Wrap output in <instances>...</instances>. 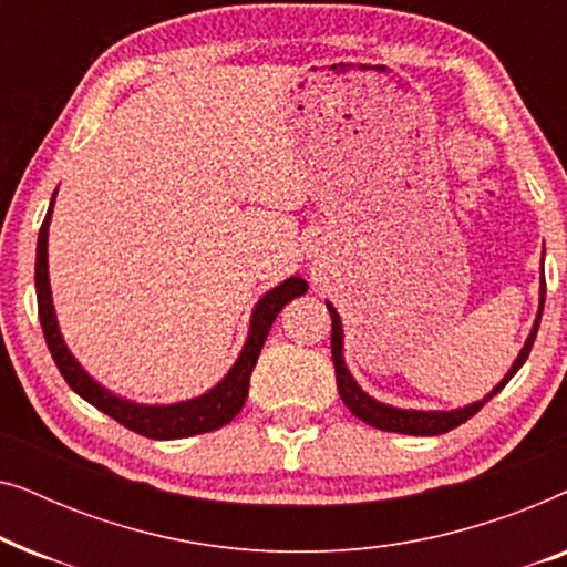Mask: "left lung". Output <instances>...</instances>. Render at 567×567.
I'll use <instances>...</instances> for the list:
<instances>
[{
  "instance_id": "obj_1",
  "label": "left lung",
  "mask_w": 567,
  "mask_h": 567,
  "mask_svg": "<svg viewBox=\"0 0 567 567\" xmlns=\"http://www.w3.org/2000/svg\"><path fill=\"white\" fill-rule=\"evenodd\" d=\"M542 260H545V255H542ZM545 270H542V286H539V309H537V320L532 324V332L529 338H526V343L522 351H518L516 361L511 363L508 374L501 379L498 384L493 386L491 392L485 394L483 400L477 402H470V405L464 408H454V410H402V408H394V405H386V402H379L371 398L369 392H363L359 382H355L351 371L346 367V359H343V322H340V315L338 309L330 305L328 301V309H330V317H332V338H330V348H332V363H336V382H338V392H340V400L346 402L348 410L359 417V421L374 425L379 431H394V433H408V436H439V433H446L456 429V425H462L464 421H470L472 415L477 413L480 408L485 405L487 400H493L495 394H498L503 386H506L511 379L518 369L524 367V361L529 359V351L534 346V338H537V330H539V320H542V309H545Z\"/></svg>"
}]
</instances>
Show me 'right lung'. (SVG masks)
<instances>
[{
    "mask_svg": "<svg viewBox=\"0 0 567 567\" xmlns=\"http://www.w3.org/2000/svg\"><path fill=\"white\" fill-rule=\"evenodd\" d=\"M53 200H56V190H53L49 214H45L43 227L38 231V247H35V293H38V317H41V328L45 336V346L56 361L61 377L66 379V384L80 394L82 400H87L90 405L103 410L105 415H111L113 421L126 425L128 431L138 433V436L169 441V439H185L196 436V433H208L227 425L239 410H243L247 400V390H250V374L258 363L260 348L266 343L268 330L278 312L289 305L291 299L307 293V281L299 276H291L281 281L274 289L262 293L258 305L252 309L250 317V330H247V340L239 351L237 361L231 363V369L224 374L221 382H216L212 390L198 394V398L183 400V402H169V405H144V402H134L121 398L111 390H105L103 384L95 382L80 361L74 359V353L69 351L61 336L56 309H53L51 297V281H49V224L53 214Z\"/></svg>",
    "mask_w": 567,
    "mask_h": 567,
    "instance_id": "add662e5",
    "label": "right lung"
}]
</instances>
